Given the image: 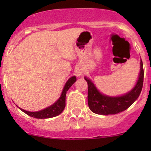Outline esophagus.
Returning a JSON list of instances; mask_svg holds the SVG:
<instances>
[{
	"mask_svg": "<svg viewBox=\"0 0 151 151\" xmlns=\"http://www.w3.org/2000/svg\"><path fill=\"white\" fill-rule=\"evenodd\" d=\"M84 73V70H83V68L81 66H78L75 69V74L77 77H80L82 76Z\"/></svg>",
	"mask_w": 151,
	"mask_h": 151,
	"instance_id": "1",
	"label": "esophagus"
}]
</instances>
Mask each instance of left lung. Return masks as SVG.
I'll list each match as a JSON object with an SVG mask.
<instances>
[{
  "mask_svg": "<svg viewBox=\"0 0 151 151\" xmlns=\"http://www.w3.org/2000/svg\"><path fill=\"white\" fill-rule=\"evenodd\" d=\"M144 70L142 61H140V72L139 79L134 88L125 95L118 97H110L103 95L96 88L89 79L85 77L88 83V102L90 109L99 115H115L126 110L139 97L143 85Z\"/></svg>",
  "mask_w": 151,
  "mask_h": 151,
  "instance_id": "obj_1",
  "label": "left lung"
}]
</instances>
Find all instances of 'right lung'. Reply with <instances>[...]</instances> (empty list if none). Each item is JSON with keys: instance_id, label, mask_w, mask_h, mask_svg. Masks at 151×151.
Here are the masks:
<instances>
[{"instance_id": "1", "label": "right lung", "mask_w": 151, "mask_h": 151, "mask_svg": "<svg viewBox=\"0 0 151 151\" xmlns=\"http://www.w3.org/2000/svg\"><path fill=\"white\" fill-rule=\"evenodd\" d=\"M76 80H77V78L74 76H73L71 78L68 79V80L66 82V85H65L64 88H63L61 96L59 98V99L55 104L51 105L49 107L45 108V109H42L41 111H38V112H28V111L24 110V109H21V108H19V109L22 112H24L27 115H28L29 116L33 117V118H38V119L53 118V117H55L57 115H60L63 112V109H64L65 106H66V92L69 89L70 87L75 83Z\"/></svg>"}]
</instances>
